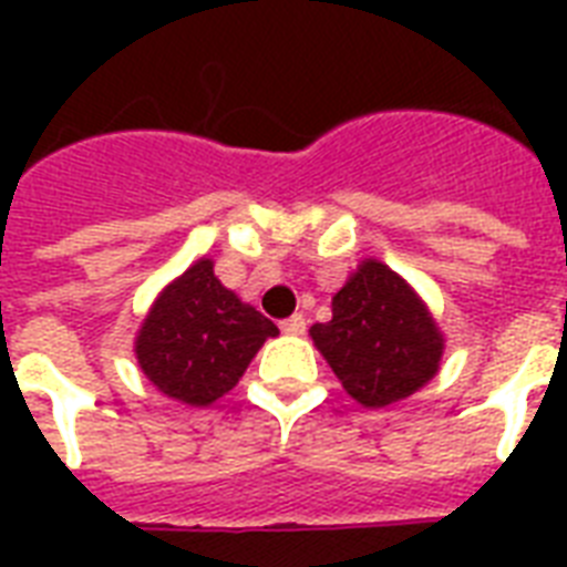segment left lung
Listing matches in <instances>:
<instances>
[{
    "label": "left lung",
    "mask_w": 567,
    "mask_h": 567,
    "mask_svg": "<svg viewBox=\"0 0 567 567\" xmlns=\"http://www.w3.org/2000/svg\"><path fill=\"white\" fill-rule=\"evenodd\" d=\"M276 336L274 320L240 302L203 258L155 300L135 353L164 394L208 405L238 385L258 347Z\"/></svg>",
    "instance_id": "left-lung-1"
}]
</instances>
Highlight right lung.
<instances>
[{"label":"right lung","mask_w":567,"mask_h":567,"mask_svg":"<svg viewBox=\"0 0 567 567\" xmlns=\"http://www.w3.org/2000/svg\"><path fill=\"white\" fill-rule=\"evenodd\" d=\"M311 338L364 405L396 403L439 371V329L412 288L379 261L350 276L332 300V320L315 323Z\"/></svg>","instance_id":"right-lung-1"}]
</instances>
